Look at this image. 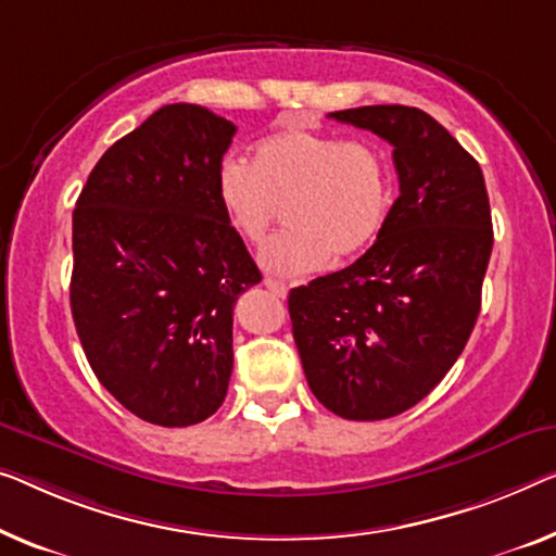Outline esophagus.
<instances>
[{
    "mask_svg": "<svg viewBox=\"0 0 556 556\" xmlns=\"http://www.w3.org/2000/svg\"><path fill=\"white\" fill-rule=\"evenodd\" d=\"M264 287H267L275 296H279V300H285L287 292H289V287L285 285V281H277V279H271V277L264 279Z\"/></svg>",
    "mask_w": 556,
    "mask_h": 556,
    "instance_id": "obj_1",
    "label": "esophagus"
}]
</instances>
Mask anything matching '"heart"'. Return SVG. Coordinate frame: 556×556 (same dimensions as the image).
Listing matches in <instances>:
<instances>
[{"instance_id": "heart-1", "label": "heart", "mask_w": 556, "mask_h": 556, "mask_svg": "<svg viewBox=\"0 0 556 556\" xmlns=\"http://www.w3.org/2000/svg\"><path fill=\"white\" fill-rule=\"evenodd\" d=\"M217 199L231 229L252 247L264 244L287 206L289 229L264 247L262 264L294 279L375 242L392 206V172L369 139L292 127L262 139L250 164H222Z\"/></svg>"}]
</instances>
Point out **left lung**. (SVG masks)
<instances>
[{
  "instance_id": "left-lung-1",
  "label": "left lung",
  "mask_w": 556,
  "mask_h": 556,
  "mask_svg": "<svg viewBox=\"0 0 556 556\" xmlns=\"http://www.w3.org/2000/svg\"><path fill=\"white\" fill-rule=\"evenodd\" d=\"M329 117L394 147L400 197L357 262L289 292V317L314 396L344 419H389L442 382L477 325L490 197L475 156L417 106Z\"/></svg>"
}]
</instances>
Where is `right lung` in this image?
I'll list each match as a JSON object with an SVG mask.
<instances>
[{
	"label": "right lung",
	"instance_id": "right-lung-1",
	"mask_svg": "<svg viewBox=\"0 0 556 556\" xmlns=\"http://www.w3.org/2000/svg\"><path fill=\"white\" fill-rule=\"evenodd\" d=\"M235 131L206 106H162L106 149L72 214L79 342L106 392L149 425L189 427L222 407L231 312L262 281L217 199Z\"/></svg>",
	"mask_w": 556,
	"mask_h": 556
}]
</instances>
